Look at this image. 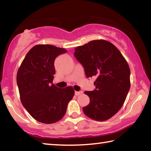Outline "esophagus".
I'll return each instance as SVG.
<instances>
[{"label": "esophagus", "mask_w": 151, "mask_h": 151, "mask_svg": "<svg viewBox=\"0 0 151 151\" xmlns=\"http://www.w3.org/2000/svg\"><path fill=\"white\" fill-rule=\"evenodd\" d=\"M83 92L82 91H75V94L76 96H78V95H80V94H81L82 93H83Z\"/></svg>", "instance_id": "obj_1"}]
</instances>
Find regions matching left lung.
I'll return each instance as SVG.
<instances>
[{"instance_id":"left-lung-1","label":"left lung","mask_w":151,"mask_h":151,"mask_svg":"<svg viewBox=\"0 0 151 151\" xmlns=\"http://www.w3.org/2000/svg\"><path fill=\"white\" fill-rule=\"evenodd\" d=\"M74 56L87 78L96 76L95 89L85 91L90 103L83 108L89 118L104 121L123 105L131 86L129 65L119 50L104 40H92L75 48Z\"/></svg>"}]
</instances>
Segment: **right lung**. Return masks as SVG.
<instances>
[{
	"instance_id": "add662e5",
	"label": "right lung",
	"mask_w": 151,
	"mask_h": 151,
	"mask_svg": "<svg viewBox=\"0 0 151 151\" xmlns=\"http://www.w3.org/2000/svg\"><path fill=\"white\" fill-rule=\"evenodd\" d=\"M65 52V48L50 45H36L18 70L17 83L22 105L42 123H54L62 119L75 94L72 86L60 88L52 84L55 58Z\"/></svg>"
}]
</instances>
